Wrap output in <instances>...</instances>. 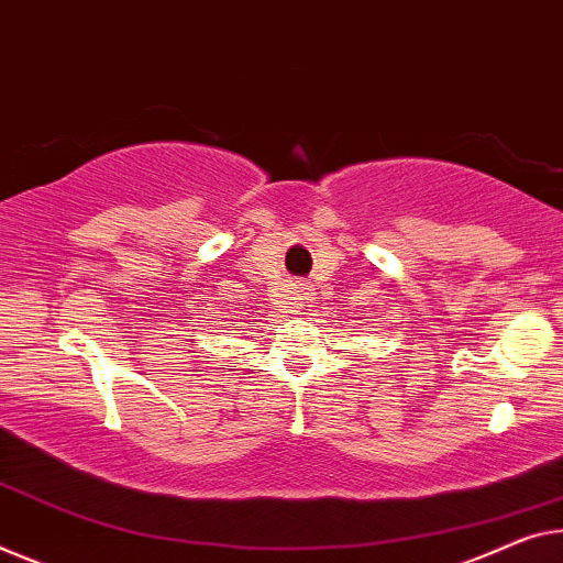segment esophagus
Masks as SVG:
<instances>
[{
  "instance_id": "esophagus-1",
  "label": "esophagus",
  "mask_w": 563,
  "mask_h": 563,
  "mask_svg": "<svg viewBox=\"0 0 563 563\" xmlns=\"http://www.w3.org/2000/svg\"><path fill=\"white\" fill-rule=\"evenodd\" d=\"M294 299L299 301V307H305V301L311 299V291H309L307 287H299V289H297V297H294Z\"/></svg>"
}]
</instances>
